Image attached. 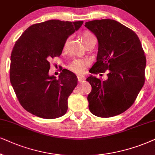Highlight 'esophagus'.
I'll use <instances>...</instances> for the list:
<instances>
[{
    "label": "esophagus",
    "mask_w": 155,
    "mask_h": 155,
    "mask_svg": "<svg viewBox=\"0 0 155 155\" xmlns=\"http://www.w3.org/2000/svg\"><path fill=\"white\" fill-rule=\"evenodd\" d=\"M77 78H78V81L79 82H82V81H85V79H86L85 77L83 76H78Z\"/></svg>",
    "instance_id": "34e87169"
}]
</instances>
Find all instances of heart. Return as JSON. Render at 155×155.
I'll list each match as a JSON object with an SVG mask.
<instances>
[{
	"label": "heart",
	"mask_w": 155,
	"mask_h": 155,
	"mask_svg": "<svg viewBox=\"0 0 155 155\" xmlns=\"http://www.w3.org/2000/svg\"><path fill=\"white\" fill-rule=\"evenodd\" d=\"M92 38H94V36L91 33L86 32L82 35V40L85 44ZM88 61L86 59H76L69 66V68L71 71L75 72L76 74H81L84 71L85 67L88 64Z\"/></svg>",
	"instance_id": "heart-1"
}]
</instances>
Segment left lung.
<instances>
[{
	"mask_svg": "<svg viewBox=\"0 0 155 155\" xmlns=\"http://www.w3.org/2000/svg\"><path fill=\"white\" fill-rule=\"evenodd\" d=\"M85 27L98 42L96 62L90 73L108 70L106 80L93 75L86 79L92 87L88 108L96 116H115L133 104L145 84V52L136 33L114 20H92Z\"/></svg>",
	"mask_w": 155,
	"mask_h": 155,
	"instance_id": "1",
	"label": "left lung"
}]
</instances>
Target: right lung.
<instances>
[{"label":"right lung","mask_w":155,"mask_h":155,"mask_svg":"<svg viewBox=\"0 0 155 155\" xmlns=\"http://www.w3.org/2000/svg\"><path fill=\"white\" fill-rule=\"evenodd\" d=\"M83 21L50 20L29 27L16 41L10 57V80L21 106L36 116L61 117L77 85L76 76L63 69L59 79L49 76V60L59 57L69 36Z\"/></svg>","instance_id":"1"}]
</instances>
